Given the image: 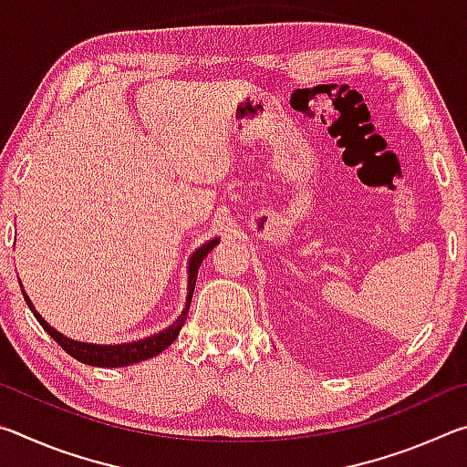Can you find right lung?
Here are the masks:
<instances>
[{"label": "right lung", "instance_id": "right-lung-1", "mask_svg": "<svg viewBox=\"0 0 467 467\" xmlns=\"http://www.w3.org/2000/svg\"><path fill=\"white\" fill-rule=\"evenodd\" d=\"M216 244H218V239L205 243L203 247H200L193 253L192 262H189L187 306L183 309V313H181V317L175 323H172L171 327L161 331V334H154V336H150L146 339H140V342L117 344V346H94V344L74 342V339H69L63 334H59V331H55L51 326H47L41 315L35 311V306H33V303H30V298L26 296V292H22V295H25L26 305L30 306V311L35 313L36 321L41 323L45 331H49V336L63 348V350L69 354V357H74L76 360H80V362H84V365H90V367H128V365H133V362L154 358L156 354L167 350V348L172 342H175L179 331H181V327H183V323H185L187 315H189V305H192V296H193V288H195V280H197V270H200L203 257L208 255V253L214 249Z\"/></svg>", "mask_w": 467, "mask_h": 467}]
</instances>
